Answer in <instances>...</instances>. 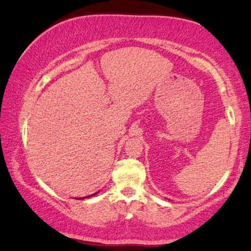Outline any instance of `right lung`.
Masks as SVG:
<instances>
[{
	"label": "right lung",
	"mask_w": 251,
	"mask_h": 251,
	"mask_svg": "<svg viewBox=\"0 0 251 251\" xmlns=\"http://www.w3.org/2000/svg\"><path fill=\"white\" fill-rule=\"evenodd\" d=\"M95 194H97V193H95ZM95 194H92V195H95ZM92 195H89V197H84V198H78L77 200H81V199H85V198H90V197H92Z\"/></svg>",
	"instance_id": "obj_1"
}]
</instances>
